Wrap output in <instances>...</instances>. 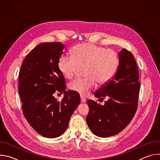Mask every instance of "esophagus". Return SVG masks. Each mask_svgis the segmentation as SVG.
Segmentation results:
<instances>
[{"instance_id":"obj_1","label":"esophagus","mask_w":160,"mask_h":160,"mask_svg":"<svg viewBox=\"0 0 160 160\" xmlns=\"http://www.w3.org/2000/svg\"><path fill=\"white\" fill-rule=\"evenodd\" d=\"M80 101H81V102H85L86 98L83 96H80Z\"/></svg>"}]
</instances>
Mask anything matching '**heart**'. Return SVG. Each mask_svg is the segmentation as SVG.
Segmentation results:
<instances>
[{
    "instance_id": "obj_1",
    "label": "heart",
    "mask_w": 160,
    "mask_h": 160,
    "mask_svg": "<svg viewBox=\"0 0 160 160\" xmlns=\"http://www.w3.org/2000/svg\"><path fill=\"white\" fill-rule=\"evenodd\" d=\"M118 57L112 49L90 43L78 44L72 49V56L63 54L58 61V69L61 75L70 79L78 67L83 66L81 78L69 82L68 88L73 92L86 95L97 82L102 85L115 76L118 67Z\"/></svg>"
}]
</instances>
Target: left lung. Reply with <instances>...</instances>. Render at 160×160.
<instances>
[{
  "instance_id": "obj_1",
  "label": "left lung",
  "mask_w": 160,
  "mask_h": 160,
  "mask_svg": "<svg viewBox=\"0 0 160 160\" xmlns=\"http://www.w3.org/2000/svg\"><path fill=\"white\" fill-rule=\"evenodd\" d=\"M119 65L109 82L94 93L99 100L108 98L104 105L88 100L87 123L94 134L108 138L122 131L133 118L138 106L141 84L133 55L123 49L118 53Z\"/></svg>"
}]
</instances>
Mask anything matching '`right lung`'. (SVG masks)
<instances>
[{
  "instance_id": "obj_1",
  "label": "right lung",
  "mask_w": 160,
  "mask_h": 160,
  "mask_svg": "<svg viewBox=\"0 0 160 160\" xmlns=\"http://www.w3.org/2000/svg\"><path fill=\"white\" fill-rule=\"evenodd\" d=\"M64 45L44 42L33 49L22 62L19 73V94L28 123L40 135L56 138L66 130L80 102L78 93L66 91L65 78L58 69ZM64 93L61 102L53 96Z\"/></svg>"
}]
</instances>
